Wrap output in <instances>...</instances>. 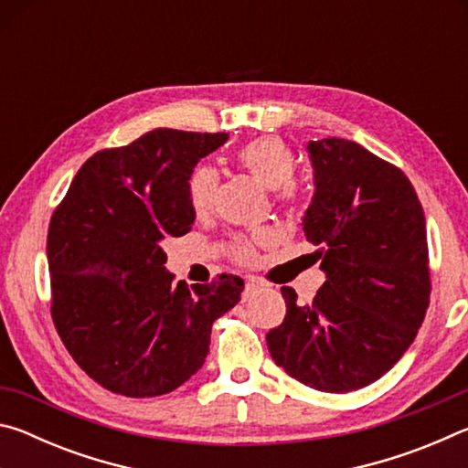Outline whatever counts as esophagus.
Instances as JSON below:
<instances>
[{"instance_id": "obj_1", "label": "esophagus", "mask_w": 468, "mask_h": 468, "mask_svg": "<svg viewBox=\"0 0 468 468\" xmlns=\"http://www.w3.org/2000/svg\"><path fill=\"white\" fill-rule=\"evenodd\" d=\"M260 287H262V282L260 281H256V279H248V282H245V297L250 295V292H253V291H258Z\"/></svg>"}]
</instances>
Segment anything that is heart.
Segmentation results:
<instances>
[{"label": "heart", "mask_w": 468, "mask_h": 468, "mask_svg": "<svg viewBox=\"0 0 468 468\" xmlns=\"http://www.w3.org/2000/svg\"><path fill=\"white\" fill-rule=\"evenodd\" d=\"M237 163L256 177L260 184L268 189H276V196L282 202H295L299 189L292 171H295V154L289 144L279 136H262L243 144L237 150ZM218 184V173L200 165L187 177V200L196 215H204L210 210L212 200H215ZM272 241V233L262 231L253 235L251 239H235L231 245L233 260L239 264H251L256 260L258 245H268Z\"/></svg>", "instance_id": "heart-1"}]
</instances>
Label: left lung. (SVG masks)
Segmentation results:
<instances>
[{
    "label": "left lung",
    "mask_w": 468,
    "mask_h": 468,
    "mask_svg": "<svg viewBox=\"0 0 468 468\" xmlns=\"http://www.w3.org/2000/svg\"><path fill=\"white\" fill-rule=\"evenodd\" d=\"M314 197L305 237L326 282L312 303L282 287L287 315L266 335L274 363L320 392H351L390 371L430 305L425 215L405 173L357 142L307 144Z\"/></svg>",
    "instance_id": "1"
}]
</instances>
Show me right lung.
Segmentation results:
<instances>
[{
  "instance_id": "obj_1",
  "label": "right lung",
  "mask_w": 468,
  "mask_h": 468,
  "mask_svg": "<svg viewBox=\"0 0 468 468\" xmlns=\"http://www.w3.org/2000/svg\"><path fill=\"white\" fill-rule=\"evenodd\" d=\"M229 133L158 128L86 161L47 235L51 315L61 343L94 382L132 399L161 396L204 366L217 318L243 281L173 282L163 241L196 212L187 177Z\"/></svg>"
}]
</instances>
